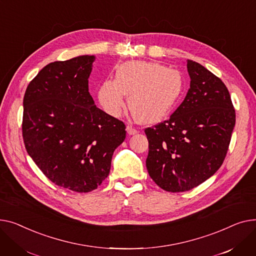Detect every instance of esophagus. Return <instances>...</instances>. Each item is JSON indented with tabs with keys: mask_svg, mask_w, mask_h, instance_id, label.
<instances>
[{
	"mask_svg": "<svg viewBox=\"0 0 256 256\" xmlns=\"http://www.w3.org/2000/svg\"><path fill=\"white\" fill-rule=\"evenodd\" d=\"M126 130H127V133H128L129 135H134V134L138 133V130L135 129V128H133L131 125H128V126L126 127Z\"/></svg>",
	"mask_w": 256,
	"mask_h": 256,
	"instance_id": "34e87169",
	"label": "esophagus"
}]
</instances>
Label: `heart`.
Returning <instances> with one entry per match:
<instances>
[{
  "instance_id": "b5f03b06",
  "label": "heart",
  "mask_w": 256,
  "mask_h": 256,
  "mask_svg": "<svg viewBox=\"0 0 256 256\" xmlns=\"http://www.w3.org/2000/svg\"><path fill=\"white\" fill-rule=\"evenodd\" d=\"M180 71L144 61L126 62L116 71L114 80H104L98 98L104 110L120 116L125 110V97L135 118L146 124L156 123L168 116L183 91Z\"/></svg>"
}]
</instances>
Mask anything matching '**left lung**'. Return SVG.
Instances as JSON below:
<instances>
[{
    "label": "left lung",
    "mask_w": 256,
    "mask_h": 256,
    "mask_svg": "<svg viewBox=\"0 0 256 256\" xmlns=\"http://www.w3.org/2000/svg\"><path fill=\"white\" fill-rule=\"evenodd\" d=\"M190 88L170 118L144 130L146 170L168 192L204 183L222 165L236 124L228 90L215 74L187 60Z\"/></svg>",
    "instance_id": "1"
}]
</instances>
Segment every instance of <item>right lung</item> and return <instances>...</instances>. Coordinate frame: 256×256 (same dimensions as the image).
Masks as SVG:
<instances>
[{"mask_svg":"<svg viewBox=\"0 0 256 256\" xmlns=\"http://www.w3.org/2000/svg\"><path fill=\"white\" fill-rule=\"evenodd\" d=\"M95 56L42 68L24 97L22 138L28 154L52 183L90 192L108 178L125 124L98 108L88 93Z\"/></svg>","mask_w":256,"mask_h":256,"instance_id":"1","label":"right lung"}]
</instances>
